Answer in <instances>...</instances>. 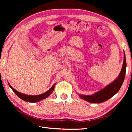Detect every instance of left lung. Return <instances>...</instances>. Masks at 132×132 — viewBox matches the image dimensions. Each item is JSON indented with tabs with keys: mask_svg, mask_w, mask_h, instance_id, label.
Listing matches in <instances>:
<instances>
[{
	"mask_svg": "<svg viewBox=\"0 0 132 132\" xmlns=\"http://www.w3.org/2000/svg\"><path fill=\"white\" fill-rule=\"evenodd\" d=\"M126 60L125 53L124 55V61L121 72L118 78L112 82L109 85L106 86L103 89L100 90L94 94L91 95H80L79 96L83 100H85L90 103H100L109 100L112 97L118 93L120 88L121 87L122 83L124 82V77L126 75Z\"/></svg>",
	"mask_w": 132,
	"mask_h": 132,
	"instance_id": "obj_1",
	"label": "left lung"
}]
</instances>
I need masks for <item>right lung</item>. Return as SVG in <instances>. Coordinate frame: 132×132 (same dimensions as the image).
<instances>
[{
  "label": "right lung",
  "mask_w": 132,
  "mask_h": 132,
  "mask_svg": "<svg viewBox=\"0 0 132 132\" xmlns=\"http://www.w3.org/2000/svg\"><path fill=\"white\" fill-rule=\"evenodd\" d=\"M55 84H54L52 86V88H50L48 91H47L46 93L42 94H40V95H29L24 94H21L20 93H19V92H18L17 91H16L15 89H14V88H12L10 84H9V86H10V88H11L12 91L14 92V93H15V94L19 97V98L22 99L23 100L26 101V102H27L34 103V102H39V101L42 100H43V99L46 98L47 97L49 96V95L51 94L52 93L53 91L54 87H55Z\"/></svg>",
  "instance_id": "add662e5"
}]
</instances>
